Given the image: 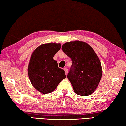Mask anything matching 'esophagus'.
Returning a JSON list of instances; mask_svg holds the SVG:
<instances>
[{"mask_svg":"<svg viewBox=\"0 0 126 126\" xmlns=\"http://www.w3.org/2000/svg\"><path fill=\"white\" fill-rule=\"evenodd\" d=\"M64 70H65V74H66V75H67V73H68V69H67L66 67H65V68H64Z\"/></svg>","mask_w":126,"mask_h":126,"instance_id":"esophagus-1","label":"esophagus"}]
</instances>
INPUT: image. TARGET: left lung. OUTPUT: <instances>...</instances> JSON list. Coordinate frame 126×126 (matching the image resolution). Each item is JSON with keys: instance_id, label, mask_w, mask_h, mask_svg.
Masks as SVG:
<instances>
[{"instance_id": "1", "label": "left lung", "mask_w": 126, "mask_h": 126, "mask_svg": "<svg viewBox=\"0 0 126 126\" xmlns=\"http://www.w3.org/2000/svg\"><path fill=\"white\" fill-rule=\"evenodd\" d=\"M62 50L72 61L67 78L75 93L82 96L92 94L101 79V61L92 47L83 41L65 43Z\"/></svg>"}]
</instances>
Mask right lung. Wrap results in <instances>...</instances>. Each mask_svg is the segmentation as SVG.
<instances>
[{"label": "right lung", "instance_id": "1", "mask_svg": "<svg viewBox=\"0 0 126 126\" xmlns=\"http://www.w3.org/2000/svg\"><path fill=\"white\" fill-rule=\"evenodd\" d=\"M61 48L60 43H49L38 47L32 54L28 67L29 78L34 88L43 94L52 92L66 78L65 71L53 60Z\"/></svg>", "mask_w": 126, "mask_h": 126}]
</instances>
